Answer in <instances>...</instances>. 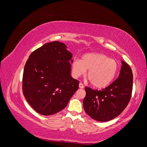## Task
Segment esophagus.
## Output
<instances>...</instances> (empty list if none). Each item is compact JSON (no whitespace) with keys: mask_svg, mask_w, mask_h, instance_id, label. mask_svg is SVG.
Wrapping results in <instances>:
<instances>
[{"mask_svg":"<svg viewBox=\"0 0 147 147\" xmlns=\"http://www.w3.org/2000/svg\"><path fill=\"white\" fill-rule=\"evenodd\" d=\"M84 84L82 83H80V84H79V88H81V89H83V88H84Z\"/></svg>","mask_w":147,"mask_h":147,"instance_id":"esophagus-1","label":"esophagus"}]
</instances>
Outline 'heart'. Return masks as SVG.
<instances>
[{
  "label": "heart",
  "instance_id": "heart-1",
  "mask_svg": "<svg viewBox=\"0 0 147 147\" xmlns=\"http://www.w3.org/2000/svg\"><path fill=\"white\" fill-rule=\"evenodd\" d=\"M118 65L115 59L104 54L90 53L84 55L82 60L75 59L72 64V72L75 77L87 73V78L92 86L102 88L112 82L117 74Z\"/></svg>",
  "mask_w": 147,
  "mask_h": 147
}]
</instances>
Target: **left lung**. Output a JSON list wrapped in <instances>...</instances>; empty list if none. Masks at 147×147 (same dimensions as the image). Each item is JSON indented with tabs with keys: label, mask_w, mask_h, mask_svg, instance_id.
Masks as SVG:
<instances>
[{
	"label": "left lung",
	"mask_w": 147,
	"mask_h": 147,
	"mask_svg": "<svg viewBox=\"0 0 147 147\" xmlns=\"http://www.w3.org/2000/svg\"><path fill=\"white\" fill-rule=\"evenodd\" d=\"M118 78L101 90L86 86L83 107L86 113L96 121H109L116 118L128 105L132 96L133 74L130 66L121 61Z\"/></svg>",
	"instance_id": "left-lung-1"
}]
</instances>
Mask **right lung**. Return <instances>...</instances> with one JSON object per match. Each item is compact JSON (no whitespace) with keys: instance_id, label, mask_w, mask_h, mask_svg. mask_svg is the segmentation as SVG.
Wrapping results in <instances>:
<instances>
[{"instance_id":"add662e5","label":"right lung","mask_w":147,"mask_h":147,"mask_svg":"<svg viewBox=\"0 0 147 147\" xmlns=\"http://www.w3.org/2000/svg\"><path fill=\"white\" fill-rule=\"evenodd\" d=\"M72 57L65 44L58 41L45 44L29 56L22 88L26 100L37 113L51 115L60 112L78 89L79 81L70 75Z\"/></svg>"}]
</instances>
